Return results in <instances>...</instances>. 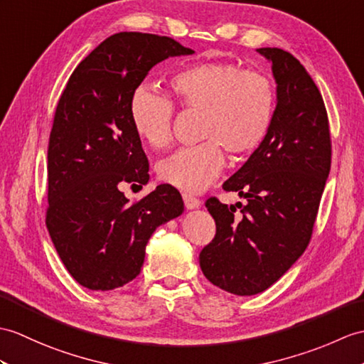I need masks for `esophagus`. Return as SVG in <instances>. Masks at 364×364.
Here are the masks:
<instances>
[{
  "instance_id": "34e87169",
  "label": "esophagus",
  "mask_w": 364,
  "mask_h": 364,
  "mask_svg": "<svg viewBox=\"0 0 364 364\" xmlns=\"http://www.w3.org/2000/svg\"><path fill=\"white\" fill-rule=\"evenodd\" d=\"M183 200H184V206L188 209H197L201 205V201L198 198L189 196V193H183Z\"/></svg>"
}]
</instances>
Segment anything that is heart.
<instances>
[{"instance_id": "b5f03b06", "label": "heart", "mask_w": 364, "mask_h": 364, "mask_svg": "<svg viewBox=\"0 0 364 364\" xmlns=\"http://www.w3.org/2000/svg\"><path fill=\"white\" fill-rule=\"evenodd\" d=\"M168 85L184 109H201V144L176 151L158 168L159 178L176 189L201 192L225 166V147L242 156L257 150L272 130L276 92L272 80L255 70L228 62L191 63L173 71ZM175 105L151 87H139L130 99V119L151 149L172 142Z\"/></svg>"}]
</instances>
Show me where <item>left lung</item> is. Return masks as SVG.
Listing matches in <instances>:
<instances>
[{
	"instance_id": "left-lung-1",
	"label": "left lung",
	"mask_w": 364,
	"mask_h": 364,
	"mask_svg": "<svg viewBox=\"0 0 364 364\" xmlns=\"http://www.w3.org/2000/svg\"><path fill=\"white\" fill-rule=\"evenodd\" d=\"M257 53L273 63L277 104L272 130L230 180L247 205L206 200L215 220L213 242L200 252L209 282L237 296L272 287L311 239L321 196L331 172L332 141L323 96L296 57L279 48Z\"/></svg>"
}]
</instances>
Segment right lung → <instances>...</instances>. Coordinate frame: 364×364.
I'll list each match as a JSON object with an SVG mask.
<instances>
[{
    "label": "right lung",
    "mask_w": 364,
    "mask_h": 364,
    "mask_svg": "<svg viewBox=\"0 0 364 364\" xmlns=\"http://www.w3.org/2000/svg\"><path fill=\"white\" fill-rule=\"evenodd\" d=\"M192 53L171 37L114 33L83 58L58 99L48 146L46 226L63 265L85 289L107 291L133 281L150 235L183 214L171 184L133 203L121 186L149 181V159L130 119L132 95L156 63Z\"/></svg>",
    "instance_id": "obj_1"
}]
</instances>
